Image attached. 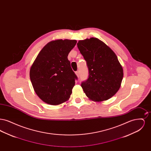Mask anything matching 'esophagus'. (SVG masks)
<instances>
[{"mask_svg":"<svg viewBox=\"0 0 151 151\" xmlns=\"http://www.w3.org/2000/svg\"><path fill=\"white\" fill-rule=\"evenodd\" d=\"M75 73H76V75H77V76L79 78V75H80V73H79V71H76V72H75Z\"/></svg>","mask_w":151,"mask_h":151,"instance_id":"34e87169","label":"esophagus"}]
</instances>
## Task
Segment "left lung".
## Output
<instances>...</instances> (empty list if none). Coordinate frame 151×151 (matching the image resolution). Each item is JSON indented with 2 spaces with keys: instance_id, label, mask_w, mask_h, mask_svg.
Segmentation results:
<instances>
[{
  "instance_id": "obj_1",
  "label": "left lung",
  "mask_w": 151,
  "mask_h": 151,
  "mask_svg": "<svg viewBox=\"0 0 151 151\" xmlns=\"http://www.w3.org/2000/svg\"><path fill=\"white\" fill-rule=\"evenodd\" d=\"M77 45L88 68V78L81 84L84 93L98 102L110 99L119 90L123 76L116 55L96 38L79 41Z\"/></svg>"
}]
</instances>
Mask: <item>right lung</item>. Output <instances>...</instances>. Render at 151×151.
Instances as JSON below:
<instances>
[{
	"label": "right lung",
	"mask_w": 151,
	"mask_h": 151,
	"mask_svg": "<svg viewBox=\"0 0 151 151\" xmlns=\"http://www.w3.org/2000/svg\"><path fill=\"white\" fill-rule=\"evenodd\" d=\"M76 42L69 40L51 41L39 52L30 68V78L35 91L48 104H60L72 93L78 77L67 57Z\"/></svg>",
	"instance_id": "obj_1"
}]
</instances>
